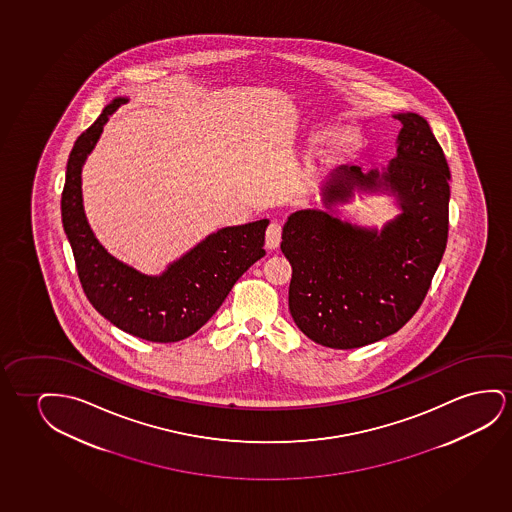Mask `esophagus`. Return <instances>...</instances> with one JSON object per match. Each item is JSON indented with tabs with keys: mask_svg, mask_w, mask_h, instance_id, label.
<instances>
[{
	"mask_svg": "<svg viewBox=\"0 0 512 512\" xmlns=\"http://www.w3.org/2000/svg\"><path fill=\"white\" fill-rule=\"evenodd\" d=\"M282 240V228L279 223H270V226L267 228V240H265V244H267L268 249H277L279 244H281Z\"/></svg>",
	"mask_w": 512,
	"mask_h": 512,
	"instance_id": "esophagus-1",
	"label": "esophagus"
}]
</instances>
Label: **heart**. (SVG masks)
<instances>
[{"label":"heart","instance_id":"1","mask_svg":"<svg viewBox=\"0 0 512 512\" xmlns=\"http://www.w3.org/2000/svg\"><path fill=\"white\" fill-rule=\"evenodd\" d=\"M321 137H323V133H321ZM356 144H358V135L353 130H342L332 138V151L339 152V154L353 151Z\"/></svg>","mask_w":512,"mask_h":512}]
</instances>
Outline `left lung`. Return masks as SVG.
Wrapping results in <instances>:
<instances>
[{"instance_id":"8db88e82","label":"left lung","mask_w":512,"mask_h":512,"mask_svg":"<svg viewBox=\"0 0 512 512\" xmlns=\"http://www.w3.org/2000/svg\"><path fill=\"white\" fill-rule=\"evenodd\" d=\"M388 168L340 166L321 188L326 209L354 191L389 195L400 214L381 230L319 209L296 210L282 228L293 268L289 312L310 340L332 349L368 346L398 332L425 300L446 251L449 166L426 119L404 112Z\"/></svg>"}]
</instances>
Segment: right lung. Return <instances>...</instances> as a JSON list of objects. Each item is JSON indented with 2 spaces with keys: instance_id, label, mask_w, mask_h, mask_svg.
<instances>
[{
  "instance_id": "obj_1",
  "label": "right lung",
  "mask_w": 512,
  "mask_h": 512,
  "mask_svg": "<svg viewBox=\"0 0 512 512\" xmlns=\"http://www.w3.org/2000/svg\"><path fill=\"white\" fill-rule=\"evenodd\" d=\"M128 98L117 96L73 145L61 216L72 245L80 284L94 309L123 332L149 342H179L216 314L233 284L265 256L268 219L226 226L173 261L165 272L147 275L114 258L87 223L82 202V166L100 140L108 117Z\"/></svg>"
}]
</instances>
